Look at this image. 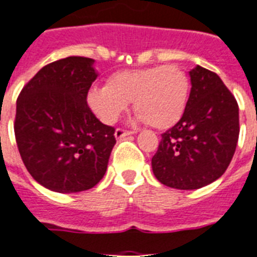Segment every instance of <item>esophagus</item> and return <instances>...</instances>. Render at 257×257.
Masks as SVG:
<instances>
[{
	"mask_svg": "<svg viewBox=\"0 0 257 257\" xmlns=\"http://www.w3.org/2000/svg\"><path fill=\"white\" fill-rule=\"evenodd\" d=\"M135 132H132V131H125V129H121V128H117L116 131H114V137H116L117 140H121L122 137H126L129 136V135H133Z\"/></svg>",
	"mask_w": 257,
	"mask_h": 257,
	"instance_id": "34e87169",
	"label": "esophagus"
}]
</instances>
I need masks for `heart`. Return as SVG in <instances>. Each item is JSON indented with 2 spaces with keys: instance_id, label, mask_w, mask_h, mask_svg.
I'll list each match as a JSON object with an SVG mask.
<instances>
[{
  "instance_id": "1",
  "label": "heart",
  "mask_w": 257,
  "mask_h": 257,
  "mask_svg": "<svg viewBox=\"0 0 257 257\" xmlns=\"http://www.w3.org/2000/svg\"><path fill=\"white\" fill-rule=\"evenodd\" d=\"M189 88L187 73L176 65L121 70L108 78L106 85L90 89L86 102L101 122L110 125L133 101L137 120L168 129L183 117Z\"/></svg>"
}]
</instances>
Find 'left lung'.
Wrapping results in <instances>:
<instances>
[{
  "label": "left lung",
  "instance_id": "left-lung-1",
  "mask_svg": "<svg viewBox=\"0 0 257 257\" xmlns=\"http://www.w3.org/2000/svg\"><path fill=\"white\" fill-rule=\"evenodd\" d=\"M191 93L183 117L161 135L152 157L161 184L192 191L213 183L231 163L239 140V106L221 78L203 66L189 72Z\"/></svg>",
  "mask_w": 257,
  "mask_h": 257
}]
</instances>
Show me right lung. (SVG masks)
Segmentation results:
<instances>
[{
    "label": "right lung",
    "mask_w": 257,
    "mask_h": 257,
    "mask_svg": "<svg viewBox=\"0 0 257 257\" xmlns=\"http://www.w3.org/2000/svg\"><path fill=\"white\" fill-rule=\"evenodd\" d=\"M94 60L66 57L38 70L20 93L14 133L21 159L38 184L58 193L90 189L104 177L114 128L86 104L97 78Z\"/></svg>",
    "instance_id": "add662e5"
}]
</instances>
